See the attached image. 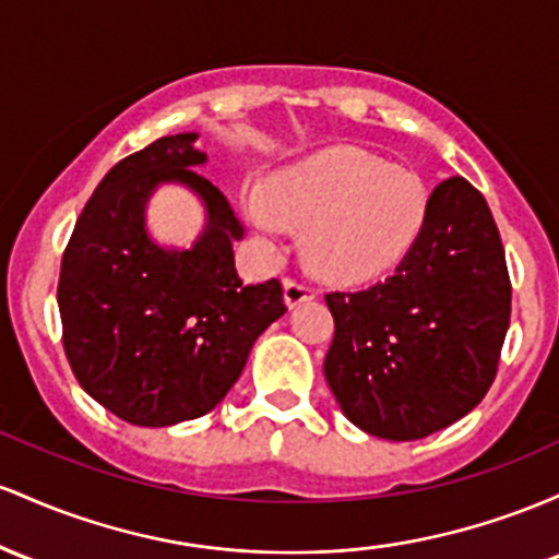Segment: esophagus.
Listing matches in <instances>:
<instances>
[{
  "instance_id": "esophagus-1",
  "label": "esophagus",
  "mask_w": 559,
  "mask_h": 559,
  "mask_svg": "<svg viewBox=\"0 0 559 559\" xmlns=\"http://www.w3.org/2000/svg\"><path fill=\"white\" fill-rule=\"evenodd\" d=\"M313 296H317V290H313L311 285H306V282L285 280V304H287V309H296V306L306 304V300H311Z\"/></svg>"
}]
</instances>
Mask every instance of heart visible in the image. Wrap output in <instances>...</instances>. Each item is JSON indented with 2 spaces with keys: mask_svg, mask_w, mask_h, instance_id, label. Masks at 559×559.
<instances>
[{
  "mask_svg": "<svg viewBox=\"0 0 559 559\" xmlns=\"http://www.w3.org/2000/svg\"><path fill=\"white\" fill-rule=\"evenodd\" d=\"M428 209V185L417 171L359 147L322 150L246 198L248 222L272 248L285 246L290 224L309 227L306 259L332 282H364L396 266Z\"/></svg>",
  "mask_w": 559,
  "mask_h": 559,
  "instance_id": "1",
  "label": "heart"
}]
</instances>
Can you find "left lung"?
Masks as SVG:
<instances>
[{
  "label": "left lung",
  "mask_w": 559,
  "mask_h": 559,
  "mask_svg": "<svg viewBox=\"0 0 559 559\" xmlns=\"http://www.w3.org/2000/svg\"><path fill=\"white\" fill-rule=\"evenodd\" d=\"M324 300L335 319L324 378L343 415L385 441L449 428L488 393L510 328V274L486 198L462 177L441 181L396 272Z\"/></svg>",
  "instance_id": "1"
}]
</instances>
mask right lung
Instances as JSON below:
<instances>
[{
    "label": "right lung",
    "mask_w": 559,
    "mask_h": 559,
    "mask_svg": "<svg viewBox=\"0 0 559 559\" xmlns=\"http://www.w3.org/2000/svg\"><path fill=\"white\" fill-rule=\"evenodd\" d=\"M195 131L160 136L105 174L62 253V346L79 385L123 423L168 428L203 417L242 374L250 348L285 313L277 280L246 285L235 266L242 227L200 177ZM181 183L206 209L190 249L158 247L146 203Z\"/></svg>",
    "instance_id": "add662e5"
}]
</instances>
